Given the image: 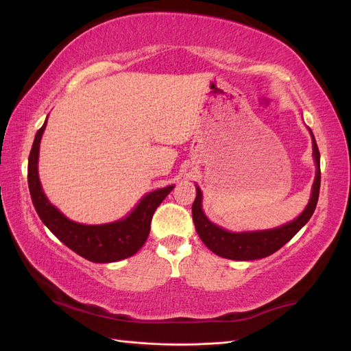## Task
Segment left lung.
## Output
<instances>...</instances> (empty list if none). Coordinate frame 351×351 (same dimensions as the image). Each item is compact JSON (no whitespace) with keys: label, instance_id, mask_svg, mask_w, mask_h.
<instances>
[{"label":"left lung","instance_id":"obj_1","mask_svg":"<svg viewBox=\"0 0 351 351\" xmlns=\"http://www.w3.org/2000/svg\"><path fill=\"white\" fill-rule=\"evenodd\" d=\"M312 134L313 143V158L316 164V176L312 186V195L309 204L304 208L302 214L294 221L287 222V224L272 228V230H262V231H244V232H231L224 228L215 226L210 222L202 210V192L199 186H196V199L192 206L193 222L200 240L205 243V246L214 252L215 254L226 259L232 261H254L267 258L269 254L275 253L281 249L285 243H289L297 232H299L306 222L313 215L317 197H319V187H321V155L315 136Z\"/></svg>","mask_w":351,"mask_h":351}]
</instances>
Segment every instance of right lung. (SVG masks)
Returning <instances> with one entry per match:
<instances>
[{
	"label": "right lung",
	"mask_w": 351,
	"mask_h": 351,
	"mask_svg": "<svg viewBox=\"0 0 351 351\" xmlns=\"http://www.w3.org/2000/svg\"><path fill=\"white\" fill-rule=\"evenodd\" d=\"M47 120L35 136L27 164L29 192L39 218L60 241L90 262L108 263L133 256L149 236L155 209L161 205L174 186H167L145 195L129 215L110 224L86 226L69 219L47 199L38 176L39 143Z\"/></svg>",
	"instance_id": "1"
}]
</instances>
